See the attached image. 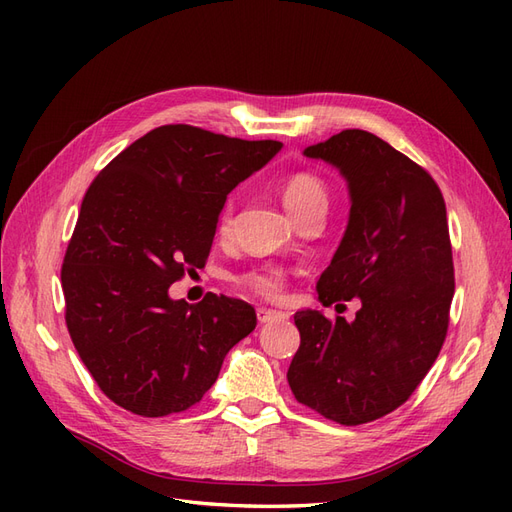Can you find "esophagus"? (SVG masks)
<instances>
[{"label": "esophagus", "mask_w": 512, "mask_h": 512, "mask_svg": "<svg viewBox=\"0 0 512 512\" xmlns=\"http://www.w3.org/2000/svg\"><path fill=\"white\" fill-rule=\"evenodd\" d=\"M256 316H258V322H260V324L282 322V320H286V318H288L286 314H282V312H275V309H267V307H258V309H256Z\"/></svg>", "instance_id": "1"}]
</instances>
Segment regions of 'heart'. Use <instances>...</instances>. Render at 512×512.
<instances>
[{"label": "heart", "mask_w": 512, "mask_h": 512, "mask_svg": "<svg viewBox=\"0 0 512 512\" xmlns=\"http://www.w3.org/2000/svg\"><path fill=\"white\" fill-rule=\"evenodd\" d=\"M280 194L294 218H301L309 209L327 207L329 203L327 185L314 173H307V170H294V173L286 175L280 183ZM232 215H235V203L226 200L218 215L220 237H228L232 232ZM237 282L260 299L280 301L288 286V271L277 265H258L241 273Z\"/></svg>", "instance_id": "obj_1"}]
</instances>
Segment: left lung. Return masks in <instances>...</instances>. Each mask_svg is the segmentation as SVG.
I'll return each mask as SVG.
<instances>
[{
    "label": "left lung",
    "instance_id": "obj_1",
    "mask_svg": "<svg viewBox=\"0 0 512 512\" xmlns=\"http://www.w3.org/2000/svg\"><path fill=\"white\" fill-rule=\"evenodd\" d=\"M305 156L342 170L352 198L318 299H361V309L352 322L294 314L301 346L288 384L329 421L363 425L408 401L442 350L455 294L446 205L423 166L371 132L344 130Z\"/></svg>",
    "mask_w": 512,
    "mask_h": 512
}]
</instances>
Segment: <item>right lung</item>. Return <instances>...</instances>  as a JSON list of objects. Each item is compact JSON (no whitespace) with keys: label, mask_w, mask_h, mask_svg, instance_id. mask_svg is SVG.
<instances>
[{"label":"right lung","mask_w":512,"mask_h":512,"mask_svg":"<svg viewBox=\"0 0 512 512\" xmlns=\"http://www.w3.org/2000/svg\"><path fill=\"white\" fill-rule=\"evenodd\" d=\"M280 149L168 123L91 181L61 288L72 344L113 404L145 418L190 410L256 329L245 301L207 292L190 305L168 288L207 265L226 196Z\"/></svg>","instance_id":"1"}]
</instances>
